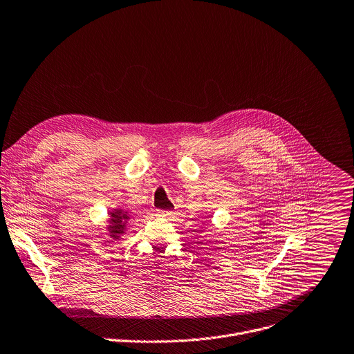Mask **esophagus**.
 Wrapping results in <instances>:
<instances>
[{
    "instance_id": "obj_1",
    "label": "esophagus",
    "mask_w": 354,
    "mask_h": 354,
    "mask_svg": "<svg viewBox=\"0 0 354 354\" xmlns=\"http://www.w3.org/2000/svg\"><path fill=\"white\" fill-rule=\"evenodd\" d=\"M173 214V212H170V210H158L156 212V216H159V217H170Z\"/></svg>"
}]
</instances>
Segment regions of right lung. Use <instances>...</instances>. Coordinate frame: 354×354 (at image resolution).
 I'll list each match as a JSON object with an SVG mask.
<instances>
[{
  "mask_svg": "<svg viewBox=\"0 0 354 354\" xmlns=\"http://www.w3.org/2000/svg\"><path fill=\"white\" fill-rule=\"evenodd\" d=\"M108 220H106V234L109 235L111 241H119L122 239V236L126 234L127 225L130 223V212L124 207H113L109 213H108Z\"/></svg>",
  "mask_w": 354,
  "mask_h": 354,
  "instance_id": "right-lung-1",
  "label": "right lung"
}]
</instances>
